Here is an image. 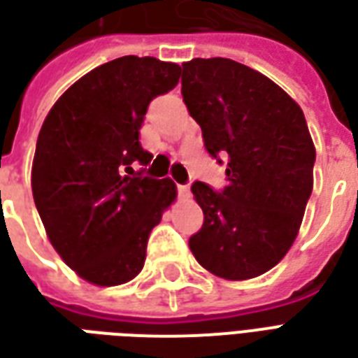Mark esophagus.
I'll list each match as a JSON object with an SVG mask.
<instances>
[{"label":"esophagus","instance_id":"1","mask_svg":"<svg viewBox=\"0 0 358 358\" xmlns=\"http://www.w3.org/2000/svg\"><path fill=\"white\" fill-rule=\"evenodd\" d=\"M178 195L180 197H187L189 195V187L186 184H178Z\"/></svg>","mask_w":358,"mask_h":358}]
</instances>
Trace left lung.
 <instances>
[{
    "label": "left lung",
    "mask_w": 358,
    "mask_h": 358,
    "mask_svg": "<svg viewBox=\"0 0 358 358\" xmlns=\"http://www.w3.org/2000/svg\"><path fill=\"white\" fill-rule=\"evenodd\" d=\"M182 97L209 155L226 161L220 192L192 184L205 220L189 249L215 276H261L289 251L313 192L305 115L264 74L224 57L184 63Z\"/></svg>",
    "instance_id": "8db88e82"
}]
</instances>
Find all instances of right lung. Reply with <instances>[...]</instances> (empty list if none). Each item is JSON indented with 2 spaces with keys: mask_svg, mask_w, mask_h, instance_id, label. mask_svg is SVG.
<instances>
[{
  "mask_svg": "<svg viewBox=\"0 0 358 358\" xmlns=\"http://www.w3.org/2000/svg\"><path fill=\"white\" fill-rule=\"evenodd\" d=\"M176 63L126 55L74 82L36 141L32 194L51 245L90 284L140 274L151 230L176 199L171 178H149L140 128L149 103L178 84Z\"/></svg>",
  "mask_w": 358,
  "mask_h": 358,
  "instance_id": "obj_1",
  "label": "right lung"
}]
</instances>
